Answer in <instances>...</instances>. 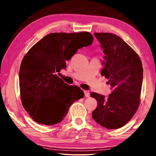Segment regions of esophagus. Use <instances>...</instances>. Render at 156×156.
<instances>
[{
	"mask_svg": "<svg viewBox=\"0 0 156 156\" xmlns=\"http://www.w3.org/2000/svg\"><path fill=\"white\" fill-rule=\"evenodd\" d=\"M84 96H85L87 98H89L90 96V94H89V92L87 91H84Z\"/></svg>",
	"mask_w": 156,
	"mask_h": 156,
	"instance_id": "34e87169",
	"label": "esophagus"
}]
</instances>
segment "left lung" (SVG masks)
Here are the masks:
<instances>
[{
	"instance_id": "obj_1",
	"label": "left lung",
	"mask_w": 156,
	"mask_h": 156,
	"mask_svg": "<svg viewBox=\"0 0 156 156\" xmlns=\"http://www.w3.org/2000/svg\"><path fill=\"white\" fill-rule=\"evenodd\" d=\"M105 56L101 75L109 80L112 94L90 96L98 101L92 118L109 129L123 126L135 114L140 105L143 68L138 54L122 38L109 33H95Z\"/></svg>"
}]
</instances>
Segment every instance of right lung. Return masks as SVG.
<instances>
[{"mask_svg": "<svg viewBox=\"0 0 156 156\" xmlns=\"http://www.w3.org/2000/svg\"><path fill=\"white\" fill-rule=\"evenodd\" d=\"M89 32L51 33L29 50L21 62L19 85L23 106L38 123L60 122L75 100L84 97L77 86L66 84L57 73L67 67L78 49L90 45Z\"/></svg>", "mask_w": 156, "mask_h": 156, "instance_id": "add662e5", "label": "right lung"}]
</instances>
